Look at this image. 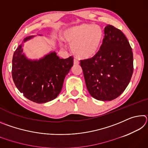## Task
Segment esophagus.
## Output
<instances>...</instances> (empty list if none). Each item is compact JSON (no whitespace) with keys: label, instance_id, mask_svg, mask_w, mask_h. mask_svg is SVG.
Segmentation results:
<instances>
[{"label":"esophagus","instance_id":"esophagus-1","mask_svg":"<svg viewBox=\"0 0 148 148\" xmlns=\"http://www.w3.org/2000/svg\"><path fill=\"white\" fill-rule=\"evenodd\" d=\"M74 64H79V61L76 59H74Z\"/></svg>","mask_w":148,"mask_h":148}]
</instances>
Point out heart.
Masks as SVG:
<instances>
[{
  "instance_id": "b5f03b06",
  "label": "heart",
  "mask_w": 148,
  "mask_h": 148,
  "mask_svg": "<svg viewBox=\"0 0 148 148\" xmlns=\"http://www.w3.org/2000/svg\"><path fill=\"white\" fill-rule=\"evenodd\" d=\"M63 40L71 46L77 58L89 59L98 53L104 39V31L99 25L81 23L67 29L62 34Z\"/></svg>"
}]
</instances>
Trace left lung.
Returning a JSON list of instances; mask_svg holds the SVG:
<instances>
[{
  "label": "left lung",
  "mask_w": 148,
  "mask_h": 148,
  "mask_svg": "<svg viewBox=\"0 0 148 148\" xmlns=\"http://www.w3.org/2000/svg\"><path fill=\"white\" fill-rule=\"evenodd\" d=\"M101 48L91 59L80 61L87 89L102 101H112L127 88L133 73V53L121 31L108 25Z\"/></svg>",
  "instance_id": "8db88e82"
}]
</instances>
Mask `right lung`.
<instances>
[{
    "mask_svg": "<svg viewBox=\"0 0 148 148\" xmlns=\"http://www.w3.org/2000/svg\"><path fill=\"white\" fill-rule=\"evenodd\" d=\"M34 37L27 36L23 42ZM73 57L61 59L55 51L39 60L27 59L23 43L14 51L12 75L15 85L27 99L36 103L51 101L61 91L65 76L73 66Z\"/></svg>",
    "mask_w": 148,
    "mask_h": 148,
    "instance_id": "1",
    "label": "right lung"
}]
</instances>
